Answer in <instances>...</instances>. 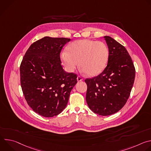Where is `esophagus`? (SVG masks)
<instances>
[{"label": "esophagus", "instance_id": "34e87169", "mask_svg": "<svg viewBox=\"0 0 151 151\" xmlns=\"http://www.w3.org/2000/svg\"><path fill=\"white\" fill-rule=\"evenodd\" d=\"M83 80V78L81 77V76H78V77H77V81H78V82H79V81H82Z\"/></svg>", "mask_w": 151, "mask_h": 151}]
</instances>
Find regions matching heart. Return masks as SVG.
Wrapping results in <instances>:
<instances>
[{"label": "heart", "instance_id": "1", "mask_svg": "<svg viewBox=\"0 0 151 151\" xmlns=\"http://www.w3.org/2000/svg\"><path fill=\"white\" fill-rule=\"evenodd\" d=\"M66 50L67 52H62L60 57L68 71L73 72L78 67L79 62L81 71L89 76L100 73L108 58V50L103 43L89 39L73 41Z\"/></svg>", "mask_w": 151, "mask_h": 151}]
</instances>
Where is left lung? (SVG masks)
I'll return each instance as SVG.
<instances>
[{"label": "left lung", "instance_id": "obj_1", "mask_svg": "<svg viewBox=\"0 0 151 151\" xmlns=\"http://www.w3.org/2000/svg\"><path fill=\"white\" fill-rule=\"evenodd\" d=\"M104 38L109 48L104 70L98 76L87 78L86 101L94 113L107 116L116 113L125 104L135 78V68L125 48L110 36Z\"/></svg>", "mask_w": 151, "mask_h": 151}]
</instances>
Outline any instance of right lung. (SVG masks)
Here are the masks:
<instances>
[{"mask_svg":"<svg viewBox=\"0 0 151 151\" xmlns=\"http://www.w3.org/2000/svg\"><path fill=\"white\" fill-rule=\"evenodd\" d=\"M70 39L45 36L30 45L20 65L21 86L31 108L52 117L65 108L77 76L61 66V51Z\"/></svg>","mask_w":151,"mask_h":151,"instance_id":"1","label":"right lung"}]
</instances>
